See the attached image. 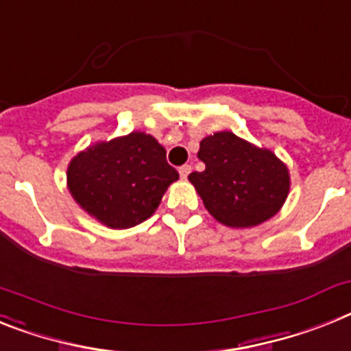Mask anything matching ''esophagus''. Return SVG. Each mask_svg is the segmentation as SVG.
I'll return each mask as SVG.
<instances>
[{
    "instance_id": "34e87169",
    "label": "esophagus",
    "mask_w": 351,
    "mask_h": 351,
    "mask_svg": "<svg viewBox=\"0 0 351 351\" xmlns=\"http://www.w3.org/2000/svg\"><path fill=\"white\" fill-rule=\"evenodd\" d=\"M190 172H191L190 165H182V167H179V173H181L182 179H186L188 176H190Z\"/></svg>"
}]
</instances>
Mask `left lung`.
I'll return each instance as SVG.
<instances>
[{
	"label": "left lung",
	"instance_id": "1",
	"mask_svg": "<svg viewBox=\"0 0 351 351\" xmlns=\"http://www.w3.org/2000/svg\"><path fill=\"white\" fill-rule=\"evenodd\" d=\"M197 156L206 169L191 172L188 179L220 223L259 226L282 208L289 193V172L271 151L220 131L200 142Z\"/></svg>",
	"mask_w": 351,
	"mask_h": 351
}]
</instances>
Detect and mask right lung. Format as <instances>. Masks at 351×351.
Instances as JSON below:
<instances>
[{
    "label": "right lung",
    "instance_id": "1",
    "mask_svg": "<svg viewBox=\"0 0 351 351\" xmlns=\"http://www.w3.org/2000/svg\"><path fill=\"white\" fill-rule=\"evenodd\" d=\"M178 179L163 147L140 131L90 145L67 169L74 200L112 229H130L147 220Z\"/></svg>",
    "mask_w": 351,
    "mask_h": 351
}]
</instances>
